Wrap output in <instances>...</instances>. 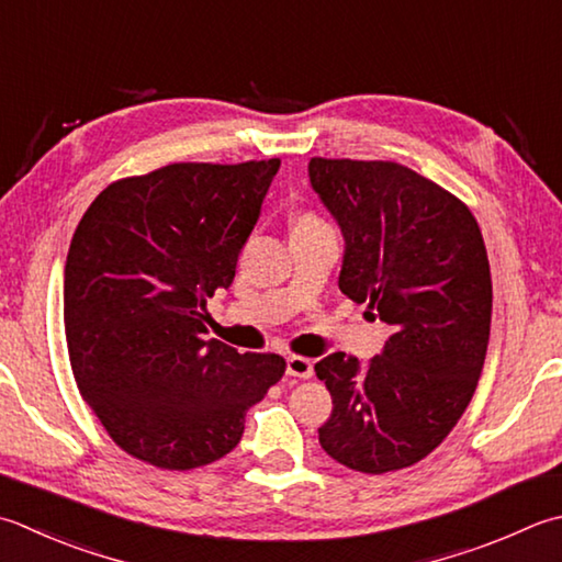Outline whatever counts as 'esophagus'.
Masks as SVG:
<instances>
[{"label":"esophagus","instance_id":"34e87169","mask_svg":"<svg viewBox=\"0 0 562 562\" xmlns=\"http://www.w3.org/2000/svg\"><path fill=\"white\" fill-rule=\"evenodd\" d=\"M288 375L310 380L314 375V362L304 356H290L288 358Z\"/></svg>","mask_w":562,"mask_h":562}]
</instances>
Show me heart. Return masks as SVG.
Returning a JSON list of instances; mask_svg holds the SVG:
<instances>
[{
    "instance_id": "1",
    "label": "heart",
    "mask_w": 562,
    "mask_h": 562,
    "mask_svg": "<svg viewBox=\"0 0 562 562\" xmlns=\"http://www.w3.org/2000/svg\"><path fill=\"white\" fill-rule=\"evenodd\" d=\"M314 224H322V218L314 214H304L300 216V222H296V226H314Z\"/></svg>"
}]
</instances>
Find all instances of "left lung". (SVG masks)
Listing matches in <instances>:
<instances>
[{"instance_id": "1", "label": "left lung", "mask_w": 562, "mask_h": 562, "mask_svg": "<svg viewBox=\"0 0 562 562\" xmlns=\"http://www.w3.org/2000/svg\"><path fill=\"white\" fill-rule=\"evenodd\" d=\"M310 178L346 238L340 292L392 326L366 366H314L334 400L318 443L368 475L409 468L453 431L485 366V240L463 200L394 160L312 158Z\"/></svg>"}]
</instances>
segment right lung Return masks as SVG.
Instances as JSON below:
<instances>
[{
  "instance_id": "right-lung-1",
  "label": "right lung",
  "mask_w": 562,
  "mask_h": 562,
  "mask_svg": "<svg viewBox=\"0 0 562 562\" xmlns=\"http://www.w3.org/2000/svg\"><path fill=\"white\" fill-rule=\"evenodd\" d=\"M280 158L172 162L116 180L77 224L63 318L82 400L143 463L192 470L231 453L284 375L278 353L206 340V296L234 282Z\"/></svg>"
}]
</instances>
